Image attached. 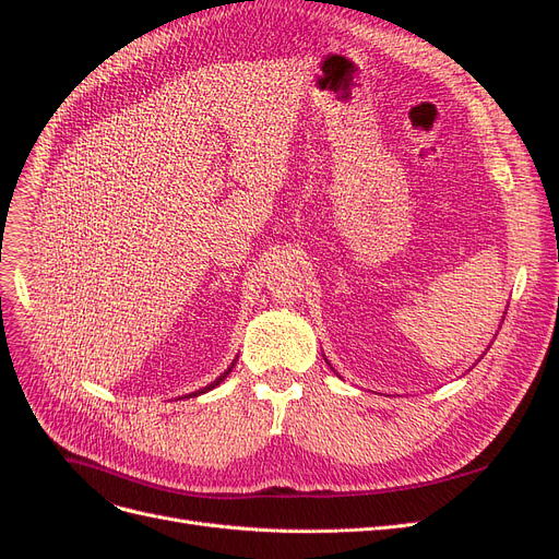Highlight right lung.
<instances>
[{
    "label": "right lung",
    "instance_id": "obj_1",
    "mask_svg": "<svg viewBox=\"0 0 559 559\" xmlns=\"http://www.w3.org/2000/svg\"><path fill=\"white\" fill-rule=\"evenodd\" d=\"M233 367H235V360H233V365H230V367H228V369H226V371H224V373H222V376H219L217 380H213V383H211V385H205L203 390H199V392H194V394H190V396H199V394H205V392H211L213 388H217V385L222 383V380H224V378H226V376L230 373V369H233Z\"/></svg>",
    "mask_w": 559,
    "mask_h": 559
}]
</instances>
